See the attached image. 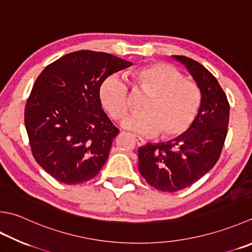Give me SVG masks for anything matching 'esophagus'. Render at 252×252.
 Here are the masks:
<instances>
[{
    "label": "esophagus",
    "mask_w": 252,
    "mask_h": 252,
    "mask_svg": "<svg viewBox=\"0 0 252 252\" xmlns=\"http://www.w3.org/2000/svg\"><path fill=\"white\" fill-rule=\"evenodd\" d=\"M133 139L135 140V143H136V144L139 145V146H142V145L145 144V141L143 140L142 137H140V136H135V135H134V136H133Z\"/></svg>",
    "instance_id": "obj_1"
}]
</instances>
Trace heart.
Listing matches in <instances>:
<instances>
[{"label": "heart", "mask_w": 252, "mask_h": 252, "mask_svg": "<svg viewBox=\"0 0 252 252\" xmlns=\"http://www.w3.org/2000/svg\"><path fill=\"white\" fill-rule=\"evenodd\" d=\"M134 91L151 94L143 113L122 120L121 126L141 135L159 133L164 139L180 135L193 123L201 106V91L195 83L167 63H152L133 73ZM102 106L113 119H121L130 108L129 86L113 74L99 88Z\"/></svg>", "instance_id": "obj_1"}]
</instances>
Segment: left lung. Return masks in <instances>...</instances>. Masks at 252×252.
I'll use <instances>...</instances> for the list:
<instances>
[{
  "label": "left lung",
  "instance_id": "obj_1",
  "mask_svg": "<svg viewBox=\"0 0 252 252\" xmlns=\"http://www.w3.org/2000/svg\"><path fill=\"white\" fill-rule=\"evenodd\" d=\"M185 65L201 91L191 126L176 139L139 149V170L147 184L164 192L187 188L213 168L227 135L229 105L218 80L190 58L171 56Z\"/></svg>",
  "mask_w": 252,
  "mask_h": 252
}]
</instances>
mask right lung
Returning a JSON list of instances; mask_svg holds the SVG:
<instances>
[{
    "label": "right lung",
    "mask_w": 252,
    "mask_h": 252,
    "mask_svg": "<svg viewBox=\"0 0 252 252\" xmlns=\"http://www.w3.org/2000/svg\"><path fill=\"white\" fill-rule=\"evenodd\" d=\"M132 63L81 50L58 59L38 76L25 108L32 152L42 169L65 185L93 179L119 133L101 109L99 88Z\"/></svg>",
    "instance_id": "add662e5"
}]
</instances>
